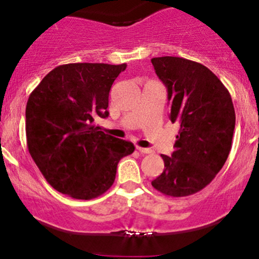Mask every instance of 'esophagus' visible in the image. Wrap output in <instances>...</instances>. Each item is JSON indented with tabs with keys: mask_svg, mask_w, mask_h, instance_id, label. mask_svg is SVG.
Returning <instances> with one entry per match:
<instances>
[{
	"mask_svg": "<svg viewBox=\"0 0 259 259\" xmlns=\"http://www.w3.org/2000/svg\"><path fill=\"white\" fill-rule=\"evenodd\" d=\"M136 150H138L140 153H145V154H148V153H152L153 152V151L151 150V148H145V147H140V146L136 147Z\"/></svg>",
	"mask_w": 259,
	"mask_h": 259,
	"instance_id": "34e87169",
	"label": "esophagus"
}]
</instances>
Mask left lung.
Wrapping results in <instances>:
<instances>
[{"label": "left lung", "instance_id": "obj_1", "mask_svg": "<svg viewBox=\"0 0 259 259\" xmlns=\"http://www.w3.org/2000/svg\"><path fill=\"white\" fill-rule=\"evenodd\" d=\"M168 89L170 120L180 124L171 157L160 154L164 169L152 186L169 197L204 189L227 162L235 129L230 94L214 73L181 57L151 59Z\"/></svg>", "mask_w": 259, "mask_h": 259}]
</instances>
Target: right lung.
Returning a JSON list of instances; mask_svg holds the SVG:
<instances>
[{
	"label": "right lung",
	"mask_w": 259,
	"mask_h": 259,
	"mask_svg": "<svg viewBox=\"0 0 259 259\" xmlns=\"http://www.w3.org/2000/svg\"><path fill=\"white\" fill-rule=\"evenodd\" d=\"M123 64L69 63L51 70L29 96L26 146L47 183L76 200H92L113 185L130 141L95 125L108 117L109 91Z\"/></svg>",
	"instance_id": "1"
}]
</instances>
